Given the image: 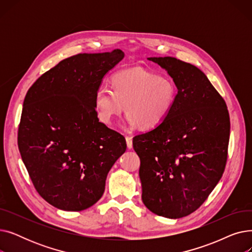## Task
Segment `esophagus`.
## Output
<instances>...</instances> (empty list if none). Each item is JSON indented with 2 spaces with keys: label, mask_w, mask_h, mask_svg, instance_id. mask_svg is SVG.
<instances>
[{
  "label": "esophagus",
  "mask_w": 252,
  "mask_h": 252,
  "mask_svg": "<svg viewBox=\"0 0 252 252\" xmlns=\"http://www.w3.org/2000/svg\"><path fill=\"white\" fill-rule=\"evenodd\" d=\"M126 146L128 149L133 148V139L130 137H126Z\"/></svg>",
  "instance_id": "34e87169"
}]
</instances>
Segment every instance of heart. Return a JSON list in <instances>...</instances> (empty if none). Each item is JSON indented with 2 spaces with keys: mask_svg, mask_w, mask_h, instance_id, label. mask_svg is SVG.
I'll use <instances>...</instances> for the list:
<instances>
[{
  "mask_svg": "<svg viewBox=\"0 0 252 252\" xmlns=\"http://www.w3.org/2000/svg\"><path fill=\"white\" fill-rule=\"evenodd\" d=\"M112 91L101 87L95 94L100 121L110 126L124 109L129 126L151 129L162 124L173 110L178 90L169 76L141 67L119 71L111 78Z\"/></svg>",
  "mask_w": 252,
  "mask_h": 252,
  "instance_id": "obj_1",
  "label": "heart"
}]
</instances>
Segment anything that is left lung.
<instances>
[{"label": "left lung", "mask_w": 252, "mask_h": 252, "mask_svg": "<svg viewBox=\"0 0 252 252\" xmlns=\"http://www.w3.org/2000/svg\"><path fill=\"white\" fill-rule=\"evenodd\" d=\"M175 82L173 110L158 126L138 135L142 201L167 219L186 217L206 200L227 161L230 117L226 102L196 66L173 57H150Z\"/></svg>", "instance_id": "left-lung-1"}]
</instances>
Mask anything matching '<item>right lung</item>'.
I'll return each mask as SVG.
<instances>
[{
    "instance_id": "1",
    "label": "right lung",
    "mask_w": 252,
    "mask_h": 252,
    "mask_svg": "<svg viewBox=\"0 0 252 252\" xmlns=\"http://www.w3.org/2000/svg\"><path fill=\"white\" fill-rule=\"evenodd\" d=\"M124 57L114 50L66 58L38 77L24 98L22 161L38 194L59 209L94 205L126 150L124 136L99 122L94 101L104 76Z\"/></svg>"
}]
</instances>
